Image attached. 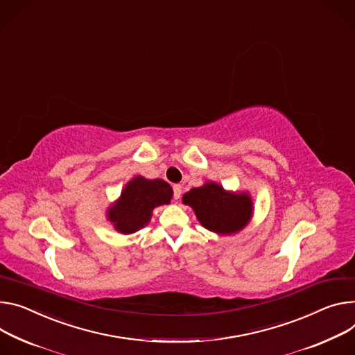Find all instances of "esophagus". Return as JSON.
<instances>
[{
    "instance_id": "1",
    "label": "esophagus",
    "mask_w": 355,
    "mask_h": 355,
    "mask_svg": "<svg viewBox=\"0 0 355 355\" xmlns=\"http://www.w3.org/2000/svg\"><path fill=\"white\" fill-rule=\"evenodd\" d=\"M173 189H174V198L178 200V198L181 197V194H182V187H181L180 184H175V185L173 187Z\"/></svg>"
}]
</instances>
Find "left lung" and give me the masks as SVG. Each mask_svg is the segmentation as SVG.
Listing matches in <instances>:
<instances>
[{"instance_id": "obj_1", "label": "left lung", "mask_w": 355, "mask_h": 355, "mask_svg": "<svg viewBox=\"0 0 355 355\" xmlns=\"http://www.w3.org/2000/svg\"><path fill=\"white\" fill-rule=\"evenodd\" d=\"M182 204L192 208L202 227L218 235H235L253 216V200L248 191H228L215 181L191 188Z\"/></svg>"}]
</instances>
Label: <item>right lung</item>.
I'll use <instances>...</instances> for the list:
<instances>
[{"label":"right lung","mask_w":355,"mask_h":355,"mask_svg":"<svg viewBox=\"0 0 355 355\" xmlns=\"http://www.w3.org/2000/svg\"><path fill=\"white\" fill-rule=\"evenodd\" d=\"M173 194L171 185L164 180L136 175L124 185L120 197L106 209V218L119 234H135L148 225L154 208L171 202Z\"/></svg>","instance_id":"right-lung-1"}]
</instances>
